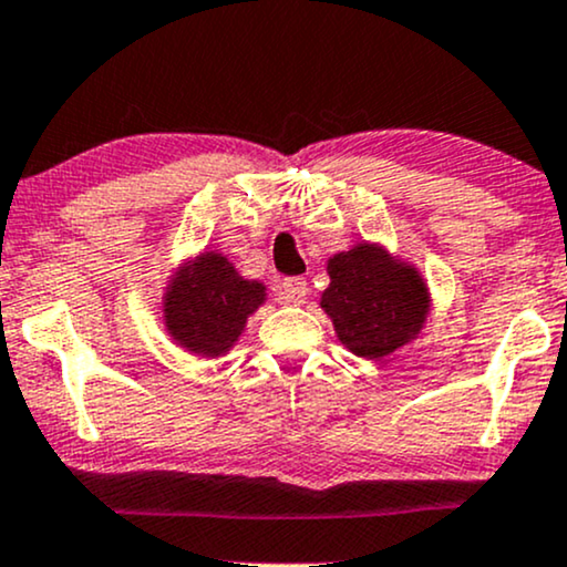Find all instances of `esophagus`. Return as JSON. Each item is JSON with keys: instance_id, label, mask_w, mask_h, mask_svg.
Masks as SVG:
<instances>
[{"instance_id": "esophagus-1", "label": "esophagus", "mask_w": 567, "mask_h": 567, "mask_svg": "<svg viewBox=\"0 0 567 567\" xmlns=\"http://www.w3.org/2000/svg\"><path fill=\"white\" fill-rule=\"evenodd\" d=\"M305 297H308V281L305 278H284L281 286H278V299L284 305H299L305 302Z\"/></svg>"}]
</instances>
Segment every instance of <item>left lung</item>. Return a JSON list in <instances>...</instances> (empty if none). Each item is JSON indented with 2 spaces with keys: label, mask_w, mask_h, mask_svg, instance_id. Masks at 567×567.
Here are the masks:
<instances>
[{
  "label": "left lung",
  "mask_w": 567,
  "mask_h": 567,
  "mask_svg": "<svg viewBox=\"0 0 567 567\" xmlns=\"http://www.w3.org/2000/svg\"><path fill=\"white\" fill-rule=\"evenodd\" d=\"M329 278L321 308L355 355L384 358L422 329L427 286L414 268L390 259L379 246L361 244L331 257Z\"/></svg>",
  "instance_id": "left-lung-1"
}]
</instances>
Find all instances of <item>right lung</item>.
<instances>
[{
  "label": "right lung",
  "mask_w": 567,
  "mask_h": 567,
  "mask_svg": "<svg viewBox=\"0 0 567 567\" xmlns=\"http://www.w3.org/2000/svg\"><path fill=\"white\" fill-rule=\"evenodd\" d=\"M262 299V284L244 281L228 259L209 251L172 281L164 297V321L183 348L215 358L233 348Z\"/></svg>",
  "instance_id": "1"
}]
</instances>
